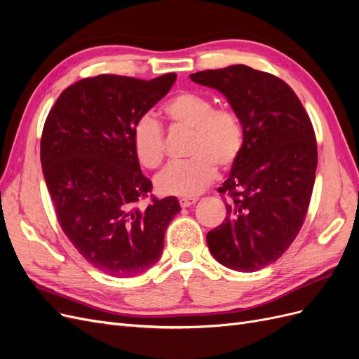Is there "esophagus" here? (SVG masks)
I'll return each instance as SVG.
<instances>
[{
  "label": "esophagus",
  "mask_w": 359,
  "mask_h": 359,
  "mask_svg": "<svg viewBox=\"0 0 359 359\" xmlns=\"http://www.w3.org/2000/svg\"><path fill=\"white\" fill-rule=\"evenodd\" d=\"M196 202H198V198H181L180 199V205L182 206V208H189V206H191Z\"/></svg>",
  "instance_id": "1"
}]
</instances>
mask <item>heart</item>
<instances>
[{
  "mask_svg": "<svg viewBox=\"0 0 359 359\" xmlns=\"http://www.w3.org/2000/svg\"><path fill=\"white\" fill-rule=\"evenodd\" d=\"M165 112L172 123L191 128L189 156L172 161L156 178L161 194L194 198L210 186L217 166L231 168L240 157L244 145V130L240 118L231 109L214 107V103L196 93H181L166 103ZM135 153L147 168H157L165 157V136L157 119L145 114L135 123Z\"/></svg>",
  "mask_w": 359,
  "mask_h": 359,
  "instance_id": "1",
  "label": "heart"
}]
</instances>
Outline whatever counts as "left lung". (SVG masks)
<instances>
[{
    "instance_id": "8db88e82",
    "label": "left lung",
    "mask_w": 359,
    "mask_h": 359,
    "mask_svg": "<svg viewBox=\"0 0 359 359\" xmlns=\"http://www.w3.org/2000/svg\"><path fill=\"white\" fill-rule=\"evenodd\" d=\"M222 93L244 130V145L220 193L224 222L206 235L223 266L253 273L283 255L306 219L318 166L310 118L290 86L244 64L190 74Z\"/></svg>"
}]
</instances>
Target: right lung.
<instances>
[{"mask_svg": "<svg viewBox=\"0 0 359 359\" xmlns=\"http://www.w3.org/2000/svg\"><path fill=\"white\" fill-rule=\"evenodd\" d=\"M175 73L151 81L100 74L64 90L50 109L40 160L60 226L88 262L112 277L154 266L181 206L153 199L133 148L135 123L165 97Z\"/></svg>", "mask_w": 359, "mask_h": 359, "instance_id": "1", "label": "right lung"}]
</instances>
